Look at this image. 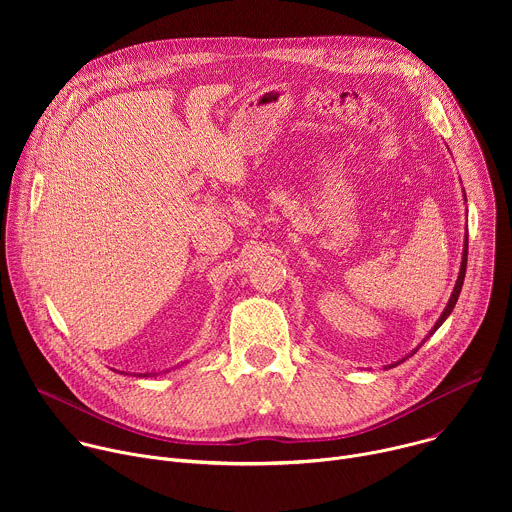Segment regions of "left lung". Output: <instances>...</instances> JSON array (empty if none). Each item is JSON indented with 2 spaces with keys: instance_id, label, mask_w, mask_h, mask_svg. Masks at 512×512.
<instances>
[{
  "instance_id": "left-lung-1",
  "label": "left lung",
  "mask_w": 512,
  "mask_h": 512,
  "mask_svg": "<svg viewBox=\"0 0 512 512\" xmlns=\"http://www.w3.org/2000/svg\"><path fill=\"white\" fill-rule=\"evenodd\" d=\"M466 261H468V239H466V243H464V255H462V267H460V275H458V281H456V287H454V291H452V298H450V302H448V306H446V310H444V314L440 316V320L435 322V326H433V330H431V334L440 328L442 324H444V320L452 314V310H454V306H456V302H458V298H460V291H462V283H464V277H466ZM415 352V350H413Z\"/></svg>"
}]
</instances>
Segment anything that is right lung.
<instances>
[{
    "label": "right lung",
    "instance_id": "right-lung-1",
    "mask_svg": "<svg viewBox=\"0 0 512 512\" xmlns=\"http://www.w3.org/2000/svg\"><path fill=\"white\" fill-rule=\"evenodd\" d=\"M148 375H152V377H156V375H158V373H156V375H154V373H145V375H143V377H148Z\"/></svg>",
    "mask_w": 512,
    "mask_h": 512
}]
</instances>
